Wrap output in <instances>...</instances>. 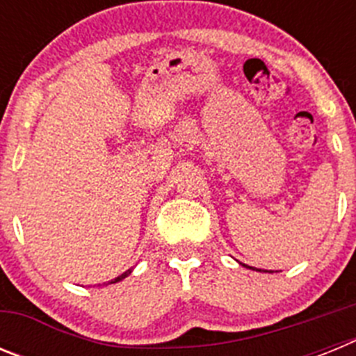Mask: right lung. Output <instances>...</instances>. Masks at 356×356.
Returning a JSON list of instances; mask_svg holds the SVG:
<instances>
[{"label": "right lung", "mask_w": 356, "mask_h": 356, "mask_svg": "<svg viewBox=\"0 0 356 356\" xmlns=\"http://www.w3.org/2000/svg\"><path fill=\"white\" fill-rule=\"evenodd\" d=\"M128 275H131V269H128V271H127V273H122V275H121V276H118V278H114V280H110L108 284H118V282H121V280H124V278H127V276H128Z\"/></svg>", "instance_id": "obj_1"}]
</instances>
